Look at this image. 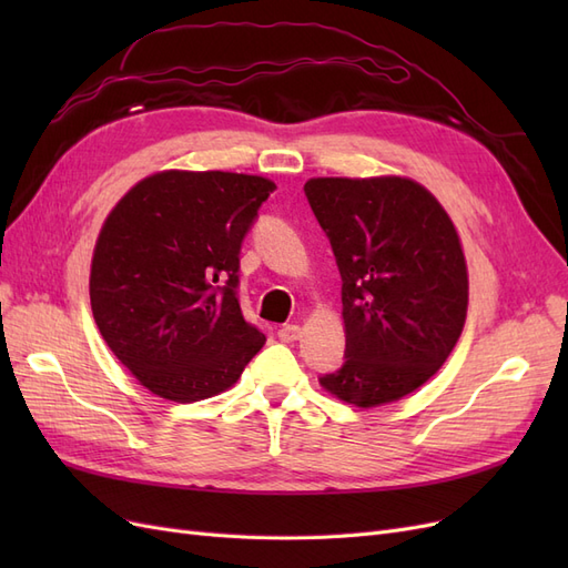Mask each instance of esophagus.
I'll use <instances>...</instances> for the list:
<instances>
[{
  "label": "esophagus",
  "instance_id": "1",
  "mask_svg": "<svg viewBox=\"0 0 568 568\" xmlns=\"http://www.w3.org/2000/svg\"><path fill=\"white\" fill-rule=\"evenodd\" d=\"M280 338H282L284 343L298 341V338H301V326H298V324H284L282 329H280Z\"/></svg>",
  "mask_w": 568,
  "mask_h": 568
}]
</instances>
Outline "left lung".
<instances>
[{
	"mask_svg": "<svg viewBox=\"0 0 568 568\" xmlns=\"http://www.w3.org/2000/svg\"><path fill=\"white\" fill-rule=\"evenodd\" d=\"M305 196L343 282L346 363L320 384L365 409L400 400L440 369L467 320L469 274L453 220L400 175L311 178Z\"/></svg>",
	"mask_w": 568,
	"mask_h": 568,
	"instance_id": "left-lung-1",
	"label": "left lung"
}]
</instances>
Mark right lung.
<instances>
[{
  "label": "right lung",
  "mask_w": 568,
  "mask_h": 568,
  "mask_svg": "<svg viewBox=\"0 0 568 568\" xmlns=\"http://www.w3.org/2000/svg\"><path fill=\"white\" fill-rule=\"evenodd\" d=\"M274 182L225 170H161L106 215L90 270L106 346L153 395L196 403L227 390L265 334L236 298L239 251Z\"/></svg>",
  "instance_id": "add662e5"
}]
</instances>
